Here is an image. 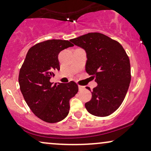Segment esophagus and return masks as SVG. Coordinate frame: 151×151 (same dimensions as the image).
Instances as JSON below:
<instances>
[{
  "instance_id": "esophagus-1",
  "label": "esophagus",
  "mask_w": 151,
  "mask_h": 151,
  "mask_svg": "<svg viewBox=\"0 0 151 151\" xmlns=\"http://www.w3.org/2000/svg\"><path fill=\"white\" fill-rule=\"evenodd\" d=\"M78 87H79V91H81V90H83V89H85V87H84V86H80V85L78 86Z\"/></svg>"
}]
</instances>
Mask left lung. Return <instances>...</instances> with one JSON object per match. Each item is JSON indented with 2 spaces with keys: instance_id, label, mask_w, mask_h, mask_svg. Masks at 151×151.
<instances>
[{
  "instance_id": "obj_1",
  "label": "left lung",
  "mask_w": 151,
  "mask_h": 151,
  "mask_svg": "<svg viewBox=\"0 0 151 151\" xmlns=\"http://www.w3.org/2000/svg\"><path fill=\"white\" fill-rule=\"evenodd\" d=\"M70 41L85 50L86 72L97 83L91 91V99L85 104L86 110L96 116L111 115L122 104L131 82L127 54L120 43L99 32H90Z\"/></svg>"
}]
</instances>
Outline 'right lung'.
<instances>
[{
	"instance_id": "obj_1",
	"label": "right lung",
	"mask_w": 151,
	"mask_h": 151,
	"mask_svg": "<svg viewBox=\"0 0 151 151\" xmlns=\"http://www.w3.org/2000/svg\"><path fill=\"white\" fill-rule=\"evenodd\" d=\"M74 46L70 41L49 40L29 49L20 70L18 81L25 101L33 114L47 123L63 120L70 111V100L78 91L73 81L50 82L54 72L60 70L58 55Z\"/></svg>"
}]
</instances>
